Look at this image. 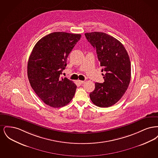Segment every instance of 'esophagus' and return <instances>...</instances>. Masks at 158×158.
Here are the masks:
<instances>
[{"label": "esophagus", "instance_id": "34e87169", "mask_svg": "<svg viewBox=\"0 0 158 158\" xmlns=\"http://www.w3.org/2000/svg\"><path fill=\"white\" fill-rule=\"evenodd\" d=\"M78 82L80 84H83V83H85V81H80V80H79V81H78Z\"/></svg>", "mask_w": 158, "mask_h": 158}]
</instances>
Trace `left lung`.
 <instances>
[{
  "label": "left lung",
  "mask_w": 158,
  "mask_h": 158,
  "mask_svg": "<svg viewBox=\"0 0 158 158\" xmlns=\"http://www.w3.org/2000/svg\"><path fill=\"white\" fill-rule=\"evenodd\" d=\"M85 35L96 50L102 67L104 82L95 83L89 94L93 104L109 107L117 103L125 94L131 79V63L125 47L118 40L101 32L85 33Z\"/></svg>",
  "instance_id": "obj_1"
}]
</instances>
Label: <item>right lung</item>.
<instances>
[{
	"label": "right lung",
	"mask_w": 158,
	"mask_h": 158,
	"mask_svg": "<svg viewBox=\"0 0 158 158\" xmlns=\"http://www.w3.org/2000/svg\"><path fill=\"white\" fill-rule=\"evenodd\" d=\"M81 37V34L55 32L40 39L34 47L28 62V77L32 88L45 104L59 108L73 98L76 85L60 76L69 53Z\"/></svg>",
	"instance_id": "1"
}]
</instances>
